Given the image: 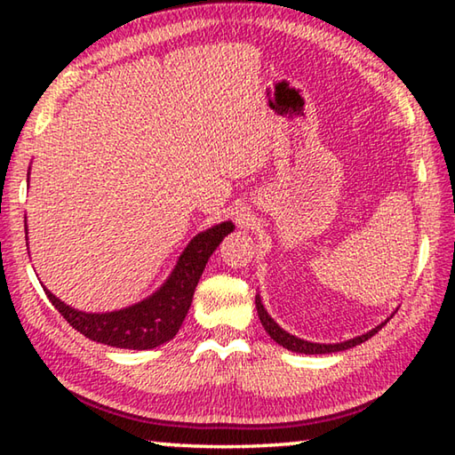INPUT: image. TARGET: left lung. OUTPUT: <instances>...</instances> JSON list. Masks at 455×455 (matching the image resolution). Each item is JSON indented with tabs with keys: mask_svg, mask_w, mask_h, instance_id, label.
I'll list each match as a JSON object with an SVG mask.
<instances>
[{
	"mask_svg": "<svg viewBox=\"0 0 455 455\" xmlns=\"http://www.w3.org/2000/svg\"><path fill=\"white\" fill-rule=\"evenodd\" d=\"M255 303H257V313H259V319L260 323H263V327L268 335H271L273 341H276L279 345H283L284 349H289L292 353H305V355H325V353H337V351H345V349H351L355 347V345H361L363 341H367V339H371L377 331H379L385 323L383 321L381 325H377L375 329L367 331V333L359 335V337H353V339H347V341H341V343H313V341H305V339H299L295 335H291L284 331L279 323H276L271 315L267 313L263 301H260V295L255 297Z\"/></svg>",
	"mask_w": 455,
	"mask_h": 455,
	"instance_id": "left-lung-1",
	"label": "left lung"
}]
</instances>
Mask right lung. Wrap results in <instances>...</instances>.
<instances>
[{
	"mask_svg": "<svg viewBox=\"0 0 455 455\" xmlns=\"http://www.w3.org/2000/svg\"><path fill=\"white\" fill-rule=\"evenodd\" d=\"M233 222L227 220L198 233L182 251L163 287L126 309L108 313L78 311L60 301L48 289L44 291L52 305L64 315V319L92 341L118 349H154L179 333L190 309L200 275L222 238L233 233Z\"/></svg>",
	"mask_w": 455,
	"mask_h": 455,
	"instance_id": "1",
	"label": "right lung"
}]
</instances>
